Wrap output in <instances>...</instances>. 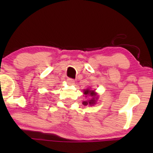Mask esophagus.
<instances>
[{
  "instance_id": "obj_1",
  "label": "esophagus",
  "mask_w": 153,
  "mask_h": 153,
  "mask_svg": "<svg viewBox=\"0 0 153 153\" xmlns=\"http://www.w3.org/2000/svg\"><path fill=\"white\" fill-rule=\"evenodd\" d=\"M67 80H68V83H69V84H70V85H73L74 83V80L73 79H71V78H68V79H67Z\"/></svg>"
}]
</instances>
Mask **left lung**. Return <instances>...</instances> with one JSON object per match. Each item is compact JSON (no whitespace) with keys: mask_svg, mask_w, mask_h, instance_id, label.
<instances>
[{"mask_svg":"<svg viewBox=\"0 0 153 153\" xmlns=\"http://www.w3.org/2000/svg\"><path fill=\"white\" fill-rule=\"evenodd\" d=\"M84 94L85 95H86V97H87V95H89V96H91L92 97V99L91 100H88V101H84L83 102V105H88V104H89V105H93V104H95V102H96V100H95V98H97V97H96V93H95V91H90V90H88V89H87V90H85V91H84Z\"/></svg>","mask_w":153,"mask_h":153,"instance_id":"1","label":"left lung"}]
</instances>
